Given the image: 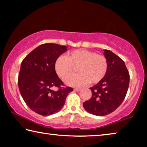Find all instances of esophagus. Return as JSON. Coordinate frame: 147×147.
I'll list each match as a JSON object with an SVG mask.
<instances>
[{"instance_id":"34e87169","label":"esophagus","mask_w":147,"mask_h":147,"mask_svg":"<svg viewBox=\"0 0 147 147\" xmlns=\"http://www.w3.org/2000/svg\"><path fill=\"white\" fill-rule=\"evenodd\" d=\"M80 90V88H74V91H79Z\"/></svg>"}]
</instances>
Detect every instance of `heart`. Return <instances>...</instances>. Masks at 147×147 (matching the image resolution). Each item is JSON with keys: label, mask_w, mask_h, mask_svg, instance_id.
Here are the masks:
<instances>
[{"label": "heart", "mask_w": 147, "mask_h": 147, "mask_svg": "<svg viewBox=\"0 0 147 147\" xmlns=\"http://www.w3.org/2000/svg\"><path fill=\"white\" fill-rule=\"evenodd\" d=\"M55 71L61 79L65 80L77 67L79 73L66 79L69 86L80 87L97 84L106 76L108 61L106 57L86 49H78L69 53L67 56H60L55 61Z\"/></svg>", "instance_id": "b5f03b06"}]
</instances>
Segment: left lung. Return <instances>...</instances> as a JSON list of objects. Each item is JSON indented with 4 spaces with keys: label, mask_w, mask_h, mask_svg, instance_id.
I'll use <instances>...</instances> for the list:
<instances>
[{
    "label": "left lung",
    "mask_w": 147,
    "mask_h": 147,
    "mask_svg": "<svg viewBox=\"0 0 147 147\" xmlns=\"http://www.w3.org/2000/svg\"><path fill=\"white\" fill-rule=\"evenodd\" d=\"M104 55L108 61L106 76L91 88V97L83 104L88 112L98 116L108 115L119 108L130 83V74L123 59L108 50H104Z\"/></svg>",
    "instance_id": "8db88e82"
}]
</instances>
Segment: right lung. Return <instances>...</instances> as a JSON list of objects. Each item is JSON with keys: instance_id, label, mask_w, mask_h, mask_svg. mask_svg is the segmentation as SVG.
Returning a JSON list of instances; mask_svg holds the SVG:
<instances>
[{"instance_id": "1", "label": "right lung", "mask_w": 147, "mask_h": 147, "mask_svg": "<svg viewBox=\"0 0 147 147\" xmlns=\"http://www.w3.org/2000/svg\"><path fill=\"white\" fill-rule=\"evenodd\" d=\"M67 51L66 46L45 43L33 50L21 63L18 85L26 105L34 112L50 115L64 106L67 96L73 89L63 88V83L55 71V61ZM54 86L59 88L55 92Z\"/></svg>"}]
</instances>
